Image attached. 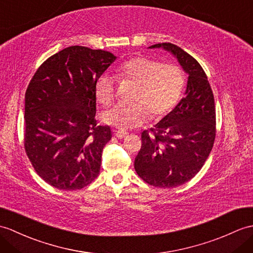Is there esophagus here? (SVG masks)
I'll return each mask as SVG.
<instances>
[{
	"label": "esophagus",
	"instance_id": "1",
	"mask_svg": "<svg viewBox=\"0 0 253 253\" xmlns=\"http://www.w3.org/2000/svg\"><path fill=\"white\" fill-rule=\"evenodd\" d=\"M115 136L117 137V138H125V137H127L128 136V132L127 131H125V130H123V129H119V130H115Z\"/></svg>",
	"mask_w": 253,
	"mask_h": 253
}]
</instances>
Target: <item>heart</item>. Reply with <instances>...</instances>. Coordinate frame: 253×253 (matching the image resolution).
I'll use <instances>...</instances> for the list:
<instances>
[{"mask_svg": "<svg viewBox=\"0 0 253 253\" xmlns=\"http://www.w3.org/2000/svg\"><path fill=\"white\" fill-rule=\"evenodd\" d=\"M121 83L132 82L130 103H117L102 114L107 124L126 129L139 127L151 119L158 120L167 115L183 92L184 73L174 63H163L145 56L130 58L115 70ZM93 91L98 101L108 107L116 97V84L113 76L103 74L95 82Z\"/></svg>", "mask_w": 253, "mask_h": 253, "instance_id": "1", "label": "heart"}]
</instances>
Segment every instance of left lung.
I'll use <instances>...</instances> for the list:
<instances>
[{"label":"left lung","instance_id":"1","mask_svg":"<svg viewBox=\"0 0 253 253\" xmlns=\"http://www.w3.org/2000/svg\"><path fill=\"white\" fill-rule=\"evenodd\" d=\"M164 47L177 56L189 74L185 97L171 112L141 133V149L134 170L146 183L170 189L184 184L199 172L215 139V107L208 78L198 61L171 43Z\"/></svg>","mask_w":253,"mask_h":253}]
</instances>
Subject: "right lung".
<instances>
[{"instance_id": "right-lung-1", "label": "right lung", "mask_w": 253, "mask_h": 253, "mask_svg": "<svg viewBox=\"0 0 253 253\" xmlns=\"http://www.w3.org/2000/svg\"><path fill=\"white\" fill-rule=\"evenodd\" d=\"M115 58L70 46L41 64L28 85L23 145L35 171L55 189L81 190L98 177L112 130L96 120L93 86Z\"/></svg>"}]
</instances>
